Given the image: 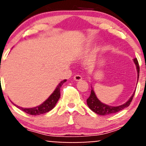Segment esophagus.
Segmentation results:
<instances>
[{
    "label": "esophagus",
    "instance_id": "1",
    "mask_svg": "<svg viewBox=\"0 0 146 146\" xmlns=\"http://www.w3.org/2000/svg\"><path fill=\"white\" fill-rule=\"evenodd\" d=\"M74 80L76 81H79L80 80H82V76H80V75H76V76H74Z\"/></svg>",
    "mask_w": 146,
    "mask_h": 146
}]
</instances>
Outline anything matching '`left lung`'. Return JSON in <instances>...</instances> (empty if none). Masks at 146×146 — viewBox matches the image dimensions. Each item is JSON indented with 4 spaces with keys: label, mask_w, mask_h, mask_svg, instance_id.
Masks as SVG:
<instances>
[{
    "label": "left lung",
    "mask_w": 146,
    "mask_h": 146,
    "mask_svg": "<svg viewBox=\"0 0 146 146\" xmlns=\"http://www.w3.org/2000/svg\"><path fill=\"white\" fill-rule=\"evenodd\" d=\"M134 61L136 66V69H137L138 72V80H139V71H140L139 62H138V60L136 58H135L134 59ZM134 93L133 94L132 96H131V98H130L125 104H124L123 105L119 106H110L106 105V104L101 103V101L97 99V97H96L93 89H92L91 94H90L88 99H87V106H89V108L92 110V111L94 112V113H96V114L100 115H110L113 114V113H117V112L123 110L124 108L128 107L130 105V104H131V101H132L133 97H134Z\"/></svg>",
    "instance_id": "left-lung-1"
}]
</instances>
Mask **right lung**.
Segmentation results:
<instances>
[{"label": "right lung", "instance_id": "right-lung-1", "mask_svg": "<svg viewBox=\"0 0 146 146\" xmlns=\"http://www.w3.org/2000/svg\"><path fill=\"white\" fill-rule=\"evenodd\" d=\"M66 81V80H64L63 81H61L60 83L58 85L56 88L55 89V90L54 91V92L50 96V97L46 100L45 102L42 103L41 105L38 106L37 107H34V108H21V107L18 106L14 105L15 106L17 107L18 108L23 110L25 113H28L29 115H39L40 114H43V113H47L50 110H51L55 106L56 104L57 103L58 100L60 98V88L61 85L64 83V82Z\"/></svg>", "mask_w": 146, "mask_h": 146}]
</instances>
